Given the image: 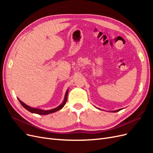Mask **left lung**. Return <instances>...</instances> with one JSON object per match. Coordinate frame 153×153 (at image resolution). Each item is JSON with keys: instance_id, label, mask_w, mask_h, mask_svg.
Returning a JSON list of instances; mask_svg holds the SVG:
<instances>
[{"instance_id": "obj_1", "label": "left lung", "mask_w": 153, "mask_h": 153, "mask_svg": "<svg viewBox=\"0 0 153 153\" xmlns=\"http://www.w3.org/2000/svg\"><path fill=\"white\" fill-rule=\"evenodd\" d=\"M96 107V106H95ZM96 108H98V109H99V110H101V109H100V108H97V107H96ZM123 108H121V109H118V110H114V111H110V112H119V111H120V110H121Z\"/></svg>"}]
</instances>
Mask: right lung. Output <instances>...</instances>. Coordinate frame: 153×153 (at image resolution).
Here are the masks:
<instances>
[{
	"label": "right lung",
	"mask_w": 153,
	"mask_h": 153,
	"mask_svg": "<svg viewBox=\"0 0 153 153\" xmlns=\"http://www.w3.org/2000/svg\"><path fill=\"white\" fill-rule=\"evenodd\" d=\"M68 89L66 91L65 96H64V100L62 102V103L59 106H57L56 108H54L53 109H50V110H43V109H40L38 108H34V107H31L30 106H28L27 105H26L25 103H24L23 101H22L20 99H18V101H20V103H21V105L24 106V107L27 110L29 111L30 112L33 113V114H39V115H47V114H52L54 113L55 112H57L58 110H60L61 109H62L63 108V106L65 105L66 101H67V98H68Z\"/></svg>",
	"instance_id": "obj_1"
}]
</instances>
